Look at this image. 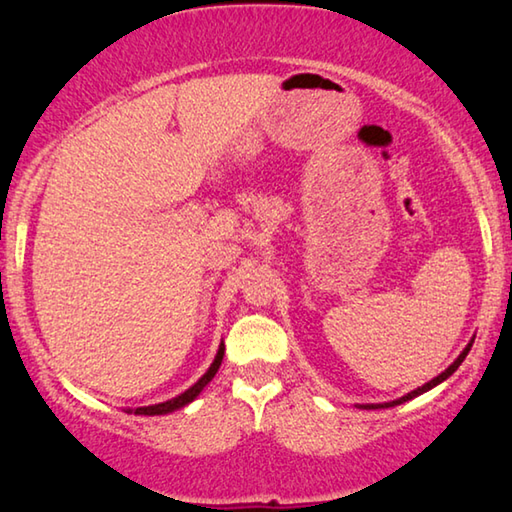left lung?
<instances>
[{
  "label": "left lung",
  "instance_id": "left-lung-1",
  "mask_svg": "<svg viewBox=\"0 0 512 512\" xmlns=\"http://www.w3.org/2000/svg\"><path fill=\"white\" fill-rule=\"evenodd\" d=\"M472 343H474V341H470V343L465 345V350H463L461 354H458V359L452 363V366H449L445 372H440L438 377H433L431 381H427V384H424V386H418V388H415V391H411V393H406L404 397H400V400H393V402H386V404H361V409H388V406H397V404H402V402H409V400H413V397H418V395H422V393L431 391V388L438 386L440 381H445L449 375H454L456 368L461 366V363L465 361L467 352H470V348H472Z\"/></svg>",
  "mask_w": 512,
  "mask_h": 512
}]
</instances>
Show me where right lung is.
<instances>
[{
	"instance_id": "1",
	"label": "right lung",
	"mask_w": 512,
	"mask_h": 512,
	"mask_svg": "<svg viewBox=\"0 0 512 512\" xmlns=\"http://www.w3.org/2000/svg\"><path fill=\"white\" fill-rule=\"evenodd\" d=\"M223 343L219 345V352H216V357H214V361H212V366H210V370L205 372V375L196 381V384L192 386V388H187L185 393H180L178 397H173V400H167V402H162V404H153V406H140V409H128V413H135V415H164V413H171V411H178V409H183L185 404H189V402H194L196 397H198V393L203 391V388L210 384L212 381V377L216 375V370H219V366H221V361H223Z\"/></svg>"
}]
</instances>
